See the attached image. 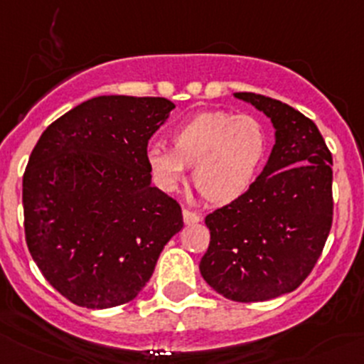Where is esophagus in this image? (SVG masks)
Masks as SVG:
<instances>
[{"mask_svg":"<svg viewBox=\"0 0 364 364\" xmlns=\"http://www.w3.org/2000/svg\"><path fill=\"white\" fill-rule=\"evenodd\" d=\"M182 216H184V223L186 225H195V223H198L200 220H202V216H200V214L193 213V210H189V209L182 210Z\"/></svg>","mask_w":364,"mask_h":364,"instance_id":"esophagus-1","label":"esophagus"}]
</instances>
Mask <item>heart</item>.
<instances>
[{
  "label": "heart",
  "mask_w": 364,
  "mask_h": 364,
  "mask_svg": "<svg viewBox=\"0 0 364 364\" xmlns=\"http://www.w3.org/2000/svg\"><path fill=\"white\" fill-rule=\"evenodd\" d=\"M171 148L154 144L146 164L155 186L173 193L193 166L196 191L213 205H227L255 184L269 139L264 124L250 114L207 110L176 124L169 134Z\"/></svg>",
  "instance_id": "1"
}]
</instances>
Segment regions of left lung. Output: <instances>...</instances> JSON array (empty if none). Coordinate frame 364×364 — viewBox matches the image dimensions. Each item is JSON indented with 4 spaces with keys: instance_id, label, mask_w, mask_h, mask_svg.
<instances>
[{
    "instance_id": "obj_1",
    "label": "left lung",
    "mask_w": 364,
    "mask_h": 364,
    "mask_svg": "<svg viewBox=\"0 0 364 364\" xmlns=\"http://www.w3.org/2000/svg\"><path fill=\"white\" fill-rule=\"evenodd\" d=\"M236 98L264 112L275 144L250 191L207 214L210 243L200 273L234 302L295 291L325 247L332 225V155L316 124L293 107L255 95Z\"/></svg>"
}]
</instances>
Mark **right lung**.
<instances>
[{"mask_svg":"<svg viewBox=\"0 0 364 364\" xmlns=\"http://www.w3.org/2000/svg\"><path fill=\"white\" fill-rule=\"evenodd\" d=\"M173 109L166 98L98 96L37 141L23 175L24 237L69 302L107 309L134 300L184 227L146 164L148 141Z\"/></svg>","mask_w":364,"mask_h":364,"instance_id":"1","label":"right lung"}]
</instances>
